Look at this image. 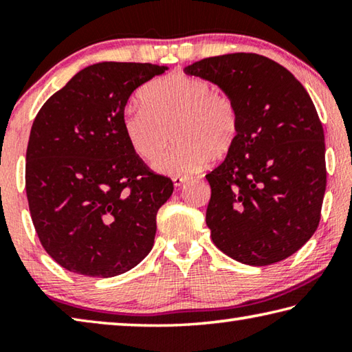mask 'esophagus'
I'll list each match as a JSON object with an SVG mask.
<instances>
[{
    "label": "esophagus",
    "instance_id": "34e87169",
    "mask_svg": "<svg viewBox=\"0 0 352 352\" xmlns=\"http://www.w3.org/2000/svg\"><path fill=\"white\" fill-rule=\"evenodd\" d=\"M189 180V177H174L172 178V182H174L175 186H182V184H184Z\"/></svg>",
    "mask_w": 352,
    "mask_h": 352
}]
</instances>
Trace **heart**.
I'll return each mask as SVG.
<instances>
[{
    "instance_id": "heart-1",
    "label": "heart",
    "mask_w": 352,
    "mask_h": 352,
    "mask_svg": "<svg viewBox=\"0 0 352 352\" xmlns=\"http://www.w3.org/2000/svg\"><path fill=\"white\" fill-rule=\"evenodd\" d=\"M142 105L122 118L124 133L133 152L155 162L170 141L177 144L155 164L162 174L189 177L214 157L223 158L241 132V113L228 93L214 90L204 79L183 73L158 77L142 88Z\"/></svg>"
}]
</instances>
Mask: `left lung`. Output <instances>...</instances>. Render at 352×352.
<instances>
[{
	"mask_svg": "<svg viewBox=\"0 0 352 352\" xmlns=\"http://www.w3.org/2000/svg\"><path fill=\"white\" fill-rule=\"evenodd\" d=\"M236 100L241 132L206 174V225L230 258L270 265L298 252L321 217L326 190L323 126L296 77L269 57L234 52L184 68Z\"/></svg>",
	"mask_w": 352,
	"mask_h": 352,
	"instance_id": "8db88e82",
	"label": "left lung"
}]
</instances>
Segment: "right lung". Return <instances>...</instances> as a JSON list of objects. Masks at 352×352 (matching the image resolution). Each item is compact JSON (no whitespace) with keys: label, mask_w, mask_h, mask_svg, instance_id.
<instances>
[{"label":"right lung","mask_w":352,"mask_h":352,"mask_svg":"<svg viewBox=\"0 0 352 352\" xmlns=\"http://www.w3.org/2000/svg\"><path fill=\"white\" fill-rule=\"evenodd\" d=\"M166 67L102 62L79 71L34 119L26 195L46 253L69 272L110 278L153 247L157 212L174 190L124 133L126 104Z\"/></svg>","instance_id":"1"}]
</instances>
